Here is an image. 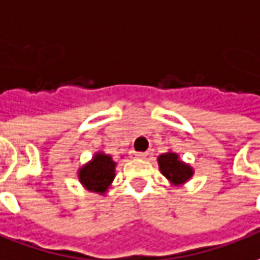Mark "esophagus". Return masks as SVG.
<instances>
[{"instance_id": "esophagus-1", "label": "esophagus", "mask_w": 260, "mask_h": 260, "mask_svg": "<svg viewBox=\"0 0 260 260\" xmlns=\"http://www.w3.org/2000/svg\"><path fill=\"white\" fill-rule=\"evenodd\" d=\"M132 156L136 157V159H143V157L148 156V153L146 152H132Z\"/></svg>"}]
</instances>
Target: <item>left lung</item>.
Masks as SVG:
<instances>
[{
	"instance_id": "1",
	"label": "left lung",
	"mask_w": 260,
	"mask_h": 260,
	"mask_svg": "<svg viewBox=\"0 0 260 260\" xmlns=\"http://www.w3.org/2000/svg\"><path fill=\"white\" fill-rule=\"evenodd\" d=\"M160 173L170 181L172 186H183L193 177L194 170L186 161L180 160L177 153L169 150L157 157Z\"/></svg>"
}]
</instances>
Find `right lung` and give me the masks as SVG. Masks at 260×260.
Wrapping results in <instances>:
<instances>
[{"label": "right lung", "instance_id": "1", "mask_svg": "<svg viewBox=\"0 0 260 260\" xmlns=\"http://www.w3.org/2000/svg\"><path fill=\"white\" fill-rule=\"evenodd\" d=\"M115 166L117 161L112 160L111 155L97 152L91 160L79 169L77 177L81 186L88 191L104 194L115 179Z\"/></svg>", "mask_w": 260, "mask_h": 260}]
</instances>
